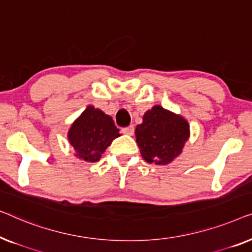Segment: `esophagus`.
Wrapping results in <instances>:
<instances>
[{
	"instance_id": "1",
	"label": "esophagus",
	"mask_w": 252,
	"mask_h": 252,
	"mask_svg": "<svg viewBox=\"0 0 252 252\" xmlns=\"http://www.w3.org/2000/svg\"><path fill=\"white\" fill-rule=\"evenodd\" d=\"M122 131L126 134H129V136H131V134H133V132H134V126H126V127H123Z\"/></svg>"
}]
</instances>
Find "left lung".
<instances>
[{
    "mask_svg": "<svg viewBox=\"0 0 252 252\" xmlns=\"http://www.w3.org/2000/svg\"><path fill=\"white\" fill-rule=\"evenodd\" d=\"M134 133L144 160L164 165L182 153L189 138V126L183 116L158 105L145 113Z\"/></svg>",
    "mask_w": 252,
    "mask_h": 252,
    "instance_id": "left-lung-1",
    "label": "left lung"
}]
</instances>
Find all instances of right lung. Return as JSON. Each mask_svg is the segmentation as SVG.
<instances>
[{"mask_svg": "<svg viewBox=\"0 0 252 252\" xmlns=\"http://www.w3.org/2000/svg\"><path fill=\"white\" fill-rule=\"evenodd\" d=\"M67 137L76 152V158L97 162L120 133L111 116L90 105L74 121Z\"/></svg>", "mask_w": 252, "mask_h": 252, "instance_id": "1", "label": "right lung"}]
</instances>
